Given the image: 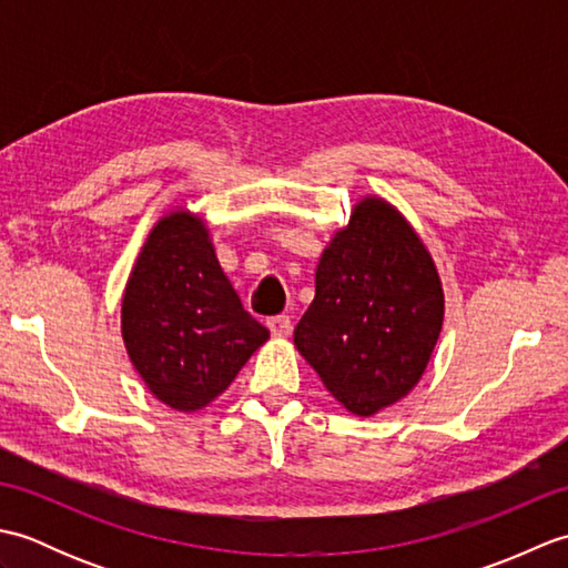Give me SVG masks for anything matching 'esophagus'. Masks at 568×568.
Masks as SVG:
<instances>
[{"label": "esophagus", "mask_w": 568, "mask_h": 568, "mask_svg": "<svg viewBox=\"0 0 568 568\" xmlns=\"http://www.w3.org/2000/svg\"><path fill=\"white\" fill-rule=\"evenodd\" d=\"M268 329H271L273 336H287V334H291V329H293L291 317H285V315L271 317V320H268Z\"/></svg>", "instance_id": "esophagus-1"}]
</instances>
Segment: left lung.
I'll list each match as a JSON object with an SVG mask.
<instances>
[{"label": "left lung", "instance_id": "8db88e82", "mask_svg": "<svg viewBox=\"0 0 568 568\" xmlns=\"http://www.w3.org/2000/svg\"><path fill=\"white\" fill-rule=\"evenodd\" d=\"M442 322L427 246L393 204L364 197L322 251L295 346L348 413L371 417L419 383Z\"/></svg>", "mask_w": 568, "mask_h": 568}]
</instances>
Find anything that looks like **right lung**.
Segmentation results:
<instances>
[{
    "mask_svg": "<svg viewBox=\"0 0 568 568\" xmlns=\"http://www.w3.org/2000/svg\"><path fill=\"white\" fill-rule=\"evenodd\" d=\"M126 354L146 388L178 413L222 395L271 332L241 305L197 214L161 216L122 297Z\"/></svg>",
    "mask_w": 568,
    "mask_h": 568,
    "instance_id": "obj_1",
    "label": "right lung"
}]
</instances>
